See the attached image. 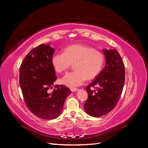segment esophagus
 Masks as SVG:
<instances>
[{
	"mask_svg": "<svg viewBox=\"0 0 148 148\" xmlns=\"http://www.w3.org/2000/svg\"><path fill=\"white\" fill-rule=\"evenodd\" d=\"M71 90L72 91V92H76L77 90H78L77 88H71Z\"/></svg>",
	"mask_w": 148,
	"mask_h": 148,
	"instance_id": "34e87169",
	"label": "esophagus"
}]
</instances>
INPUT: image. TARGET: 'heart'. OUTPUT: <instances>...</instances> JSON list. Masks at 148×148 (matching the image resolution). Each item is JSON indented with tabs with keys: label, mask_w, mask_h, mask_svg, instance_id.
Returning a JSON list of instances; mask_svg holds the SVG:
<instances>
[{
	"label": "heart",
	"mask_w": 148,
	"mask_h": 148,
	"mask_svg": "<svg viewBox=\"0 0 148 148\" xmlns=\"http://www.w3.org/2000/svg\"><path fill=\"white\" fill-rule=\"evenodd\" d=\"M105 56L90 46L75 45L67 47L64 52H56L51 57V64L59 73L67 71L74 64V71L69 72L60 80L69 87L81 85L85 80L92 79L101 72Z\"/></svg>",
	"instance_id": "1"
}]
</instances>
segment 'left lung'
I'll return each instance as SVG.
<instances>
[{"mask_svg":"<svg viewBox=\"0 0 148 148\" xmlns=\"http://www.w3.org/2000/svg\"><path fill=\"white\" fill-rule=\"evenodd\" d=\"M103 51L106 66L86 88L88 95L84 105L87 114L96 118L108 114L114 108L125 84V65L117 50L103 49Z\"/></svg>","mask_w":148,"mask_h":148,"instance_id":"left-lung-1","label":"left lung"}]
</instances>
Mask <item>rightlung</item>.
I'll return each mask as SVG.
<instances>
[{"instance_id": "1", "label": "right lung", "mask_w": 148, "mask_h": 148, "mask_svg": "<svg viewBox=\"0 0 148 148\" xmlns=\"http://www.w3.org/2000/svg\"><path fill=\"white\" fill-rule=\"evenodd\" d=\"M54 52L49 45H40L28 53L20 68V85L26 106L44 119L58 117L71 92L65 85L56 84L53 92H48L56 79L51 64Z\"/></svg>"}]
</instances>
